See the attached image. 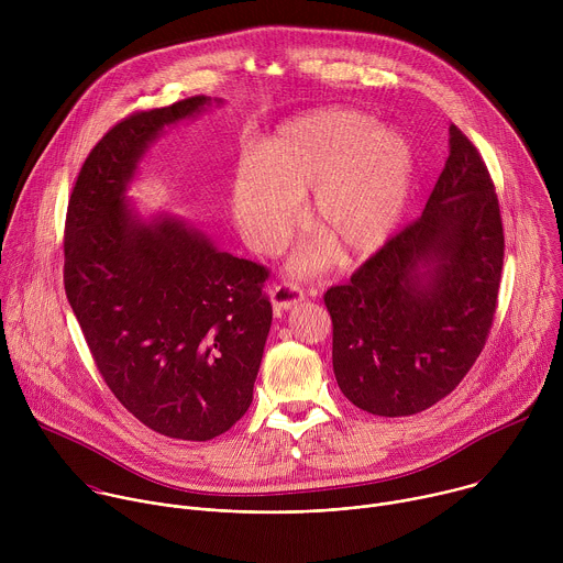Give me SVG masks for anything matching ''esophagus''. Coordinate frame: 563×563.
Listing matches in <instances>:
<instances>
[{"label": "esophagus", "instance_id": "1", "mask_svg": "<svg viewBox=\"0 0 563 563\" xmlns=\"http://www.w3.org/2000/svg\"><path fill=\"white\" fill-rule=\"evenodd\" d=\"M269 296H272L274 309L280 313V311H287L294 305H298L305 298V291L294 283H278V285H274Z\"/></svg>", "mask_w": 563, "mask_h": 563}]
</instances>
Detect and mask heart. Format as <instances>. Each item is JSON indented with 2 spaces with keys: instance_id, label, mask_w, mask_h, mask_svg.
<instances>
[{
  "instance_id": "1",
  "label": "heart",
  "mask_w": 563,
  "mask_h": 563,
  "mask_svg": "<svg viewBox=\"0 0 563 563\" xmlns=\"http://www.w3.org/2000/svg\"><path fill=\"white\" fill-rule=\"evenodd\" d=\"M415 153L394 126L350 109H325L280 124L238 167L231 187L233 218L247 243L265 254L283 247L307 198L309 224L345 258H365L391 238L408 207ZM324 240L302 247L291 269L328 267Z\"/></svg>"
}]
</instances>
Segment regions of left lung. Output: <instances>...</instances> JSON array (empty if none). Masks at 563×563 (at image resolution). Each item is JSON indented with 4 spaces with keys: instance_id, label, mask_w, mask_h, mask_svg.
<instances>
[{
    "instance_id": "left-lung-1",
    "label": "left lung",
    "mask_w": 563,
    "mask_h": 563,
    "mask_svg": "<svg viewBox=\"0 0 563 563\" xmlns=\"http://www.w3.org/2000/svg\"><path fill=\"white\" fill-rule=\"evenodd\" d=\"M501 267L493 178L452 124L450 155L421 218L325 294L341 391L376 417L439 404L486 345Z\"/></svg>"
}]
</instances>
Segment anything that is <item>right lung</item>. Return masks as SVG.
<instances>
[{
    "label": "right lung",
    "instance_id": "right-lung-1",
    "mask_svg": "<svg viewBox=\"0 0 563 563\" xmlns=\"http://www.w3.org/2000/svg\"><path fill=\"white\" fill-rule=\"evenodd\" d=\"M211 102L222 104L196 96L118 122L79 169L64 229L66 298L104 383L146 428L183 441L243 419L272 328L263 265L126 200L148 144Z\"/></svg>",
    "mask_w": 563,
    "mask_h": 563
}]
</instances>
